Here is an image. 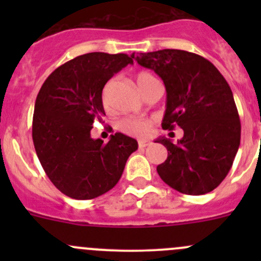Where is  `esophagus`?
<instances>
[{"label":"esophagus","instance_id":"esophagus-1","mask_svg":"<svg viewBox=\"0 0 261 261\" xmlns=\"http://www.w3.org/2000/svg\"><path fill=\"white\" fill-rule=\"evenodd\" d=\"M149 145H150L149 140H139V147H140V149H144V147H146Z\"/></svg>","mask_w":261,"mask_h":261}]
</instances>
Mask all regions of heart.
<instances>
[{
  "label": "heart",
  "instance_id": "1",
  "mask_svg": "<svg viewBox=\"0 0 261 261\" xmlns=\"http://www.w3.org/2000/svg\"><path fill=\"white\" fill-rule=\"evenodd\" d=\"M155 78L152 77L150 73L146 72H140L136 75V83H138L139 88H143L144 86H146L149 82L154 81ZM112 81H110L109 83L105 86L103 92H102V102H103L105 106L109 105V92L110 87H111ZM150 127H151V121L146 120V118H139V117H125L118 122V128H120L122 133L127 134V135L136 136V138H144L149 134Z\"/></svg>",
  "mask_w": 261,
  "mask_h": 261
}]
</instances>
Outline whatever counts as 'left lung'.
<instances>
[{
	"label": "left lung",
	"mask_w": 261,
	"mask_h": 261,
	"mask_svg": "<svg viewBox=\"0 0 261 261\" xmlns=\"http://www.w3.org/2000/svg\"><path fill=\"white\" fill-rule=\"evenodd\" d=\"M141 67L154 70L167 89L162 126L183 128L177 144L160 138L168 158L158 174L175 191L199 196L226 178L240 146L241 123L232 91L210 60L178 49L133 54Z\"/></svg>",
	"instance_id": "8db88e82"
}]
</instances>
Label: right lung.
<instances>
[{"mask_svg": "<svg viewBox=\"0 0 261 261\" xmlns=\"http://www.w3.org/2000/svg\"><path fill=\"white\" fill-rule=\"evenodd\" d=\"M133 55L88 53L64 63L39 91L33 117L36 155L51 183L65 196L92 199L120 180L138 141L121 133L107 144L92 139L105 115L102 89Z\"/></svg>", "mask_w": 261, "mask_h": 261, "instance_id": "obj_1", "label": "right lung"}]
</instances>
